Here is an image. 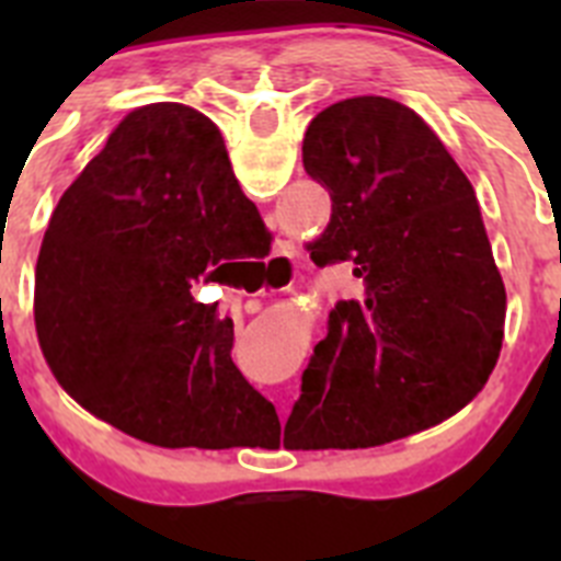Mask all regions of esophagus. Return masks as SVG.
I'll use <instances>...</instances> for the list:
<instances>
[{
    "instance_id": "1",
    "label": "esophagus",
    "mask_w": 561,
    "mask_h": 561,
    "mask_svg": "<svg viewBox=\"0 0 561 561\" xmlns=\"http://www.w3.org/2000/svg\"><path fill=\"white\" fill-rule=\"evenodd\" d=\"M270 270L275 272L277 277L291 280V275H295V244H289V241H277L275 252H272L270 257Z\"/></svg>"
}]
</instances>
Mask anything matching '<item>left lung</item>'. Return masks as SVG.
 Returning a JSON list of instances; mask_svg holds the SVG:
<instances>
[{"label":"left lung","mask_w":561,"mask_h":561,"mask_svg":"<svg viewBox=\"0 0 561 561\" xmlns=\"http://www.w3.org/2000/svg\"><path fill=\"white\" fill-rule=\"evenodd\" d=\"M304 168L329 191L317 266L354 264L314 345L284 447H379L478 396L503 345L505 286L458 162L413 108L362 95L323 108Z\"/></svg>","instance_id":"obj_1"}]
</instances>
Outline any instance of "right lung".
I'll use <instances>...</instances> for the list:
<instances>
[{
  "label": "right lung",
  "instance_id": "obj_1",
  "mask_svg": "<svg viewBox=\"0 0 561 561\" xmlns=\"http://www.w3.org/2000/svg\"><path fill=\"white\" fill-rule=\"evenodd\" d=\"M266 250L219 128L182 103L134 108L38 252L36 331L58 385L153 447L266 444L280 424L232 365V320L193 297L227 261Z\"/></svg>",
  "mask_w": 561,
  "mask_h": 561
}]
</instances>
